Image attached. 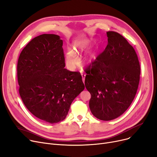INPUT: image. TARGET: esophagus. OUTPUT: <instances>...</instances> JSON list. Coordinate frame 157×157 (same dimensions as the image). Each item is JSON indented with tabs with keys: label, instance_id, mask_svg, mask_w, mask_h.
<instances>
[{
	"label": "esophagus",
	"instance_id": "esophagus-1",
	"mask_svg": "<svg viewBox=\"0 0 157 157\" xmlns=\"http://www.w3.org/2000/svg\"><path fill=\"white\" fill-rule=\"evenodd\" d=\"M82 76V80H83V83H85V74H81Z\"/></svg>",
	"mask_w": 157,
	"mask_h": 157
}]
</instances>
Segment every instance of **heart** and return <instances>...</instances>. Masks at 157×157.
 I'll list each match as a JSON object with an SVG mask.
<instances>
[{
  "label": "heart",
  "instance_id": "obj_1",
  "mask_svg": "<svg viewBox=\"0 0 157 157\" xmlns=\"http://www.w3.org/2000/svg\"><path fill=\"white\" fill-rule=\"evenodd\" d=\"M89 42L87 40H79L74 44V48L72 51H69L65 55L66 64L71 69H73L79 63V59L78 55L79 53L83 52L88 47ZM97 57V53L95 52L88 53L84 57V61L87 63L92 62Z\"/></svg>",
  "mask_w": 157,
  "mask_h": 157
}]
</instances>
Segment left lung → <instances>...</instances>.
<instances>
[{"instance_id": "obj_1", "label": "left lung", "mask_w": 157, "mask_h": 157, "mask_svg": "<svg viewBox=\"0 0 157 157\" xmlns=\"http://www.w3.org/2000/svg\"><path fill=\"white\" fill-rule=\"evenodd\" d=\"M108 43L86 70L85 85L91 94L90 111L97 118H118L132 102L140 79L139 62L135 49L121 35L107 32Z\"/></svg>"}]
</instances>
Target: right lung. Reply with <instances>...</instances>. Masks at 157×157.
<instances>
[{
    "label": "right lung",
    "mask_w": 157,
    "mask_h": 157,
    "mask_svg": "<svg viewBox=\"0 0 157 157\" xmlns=\"http://www.w3.org/2000/svg\"><path fill=\"white\" fill-rule=\"evenodd\" d=\"M63 40L55 34L32 39L17 65L19 93L28 110L39 119L56 123L67 116L85 85L79 72L65 69Z\"/></svg>",
    "instance_id": "add662e5"
}]
</instances>
